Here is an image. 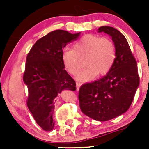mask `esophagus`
<instances>
[{
	"mask_svg": "<svg viewBox=\"0 0 149 149\" xmlns=\"http://www.w3.org/2000/svg\"><path fill=\"white\" fill-rule=\"evenodd\" d=\"M81 86V83H79V82H77V83H76V88H77V90L79 89V88H80Z\"/></svg>",
	"mask_w": 149,
	"mask_h": 149,
	"instance_id": "1",
	"label": "esophagus"
}]
</instances>
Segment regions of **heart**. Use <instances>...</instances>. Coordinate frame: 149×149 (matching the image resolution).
Instances as JSON below:
<instances>
[{
	"label": "heart",
	"instance_id": "heart-1",
	"mask_svg": "<svg viewBox=\"0 0 149 149\" xmlns=\"http://www.w3.org/2000/svg\"><path fill=\"white\" fill-rule=\"evenodd\" d=\"M84 58L86 67L79 73L77 79L88 81L97 74L103 76L110 71L116 59V47L110 39L97 34H85L75 42L73 49L63 52V64L70 74L76 76L81 67V59Z\"/></svg>",
	"mask_w": 149,
	"mask_h": 149
}]
</instances>
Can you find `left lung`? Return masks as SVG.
I'll list each match as a JSON object with an SVG mask.
<instances>
[{
    "label": "left lung",
    "mask_w": 149,
    "mask_h": 149,
    "mask_svg": "<svg viewBox=\"0 0 149 149\" xmlns=\"http://www.w3.org/2000/svg\"><path fill=\"white\" fill-rule=\"evenodd\" d=\"M98 32L112 37L116 59L106 76L80 87L79 100L84 115L97 121H107L129 109L139 86V76L136 59L120 31L104 26L99 28Z\"/></svg>",
    "instance_id": "8db88e82"
}]
</instances>
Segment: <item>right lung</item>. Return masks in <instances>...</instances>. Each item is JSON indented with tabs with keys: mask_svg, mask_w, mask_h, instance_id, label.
I'll return each mask as SVG.
<instances>
[{
	"mask_svg": "<svg viewBox=\"0 0 149 149\" xmlns=\"http://www.w3.org/2000/svg\"><path fill=\"white\" fill-rule=\"evenodd\" d=\"M80 32L55 30L37 40L26 57L24 82L27 86L26 104L36 123L45 131L53 129V111L58 94L76 89V82L65 70L63 49Z\"/></svg>",
	"mask_w": 149,
	"mask_h": 149,
	"instance_id": "add662e5",
	"label": "right lung"
}]
</instances>
